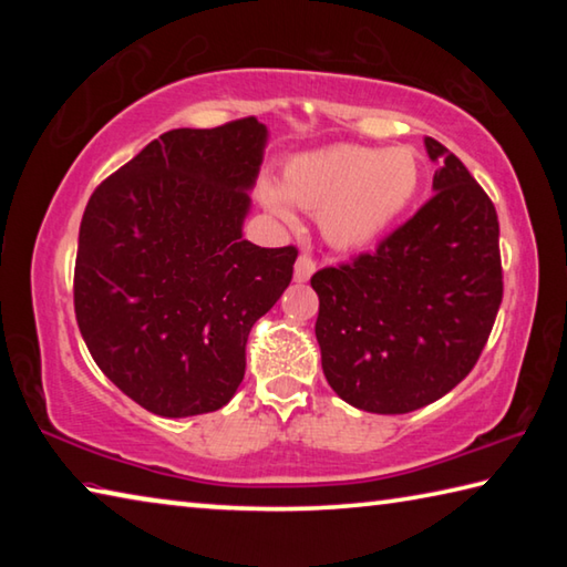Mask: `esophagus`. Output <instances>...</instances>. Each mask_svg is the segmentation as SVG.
Masks as SVG:
<instances>
[{
  "mask_svg": "<svg viewBox=\"0 0 567 567\" xmlns=\"http://www.w3.org/2000/svg\"><path fill=\"white\" fill-rule=\"evenodd\" d=\"M315 272V260L307 255H300L295 262V282H307Z\"/></svg>",
  "mask_w": 567,
  "mask_h": 567,
  "instance_id": "obj_1",
  "label": "esophagus"
}]
</instances>
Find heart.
Wrapping results in <instances>:
<instances>
[{"label": "heart", "instance_id": "1", "mask_svg": "<svg viewBox=\"0 0 567 567\" xmlns=\"http://www.w3.org/2000/svg\"><path fill=\"white\" fill-rule=\"evenodd\" d=\"M422 167L410 147L330 145L285 162L280 187L265 182L262 205L290 219L292 205L318 215L322 239L340 252L378 245L417 197Z\"/></svg>", "mask_w": 567, "mask_h": 567}]
</instances>
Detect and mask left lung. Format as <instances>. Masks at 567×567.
<instances>
[{
    "label": "left lung",
    "instance_id": "obj_1",
    "mask_svg": "<svg viewBox=\"0 0 567 567\" xmlns=\"http://www.w3.org/2000/svg\"><path fill=\"white\" fill-rule=\"evenodd\" d=\"M435 197L378 252L312 275L322 372L352 408L402 415L463 380L503 300L501 227L467 167L425 137Z\"/></svg>",
    "mask_w": 567,
    "mask_h": 567
}]
</instances>
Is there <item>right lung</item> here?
<instances>
[{
    "label": "right lung",
    "instance_id": "1",
    "mask_svg": "<svg viewBox=\"0 0 567 567\" xmlns=\"http://www.w3.org/2000/svg\"><path fill=\"white\" fill-rule=\"evenodd\" d=\"M267 137L257 117L165 132L84 209L76 324L104 375L155 415L227 405L249 330L292 280L295 247L243 239Z\"/></svg>",
    "mask_w": 567,
    "mask_h": 567
}]
</instances>
